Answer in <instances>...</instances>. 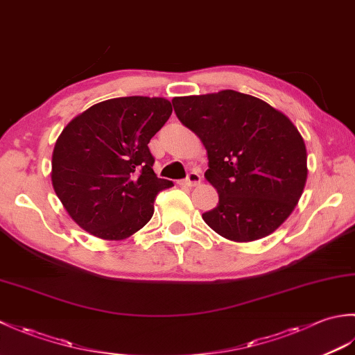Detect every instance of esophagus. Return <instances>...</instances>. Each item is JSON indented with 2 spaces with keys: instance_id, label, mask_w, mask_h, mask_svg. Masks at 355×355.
<instances>
[{
  "instance_id": "1",
  "label": "esophagus",
  "mask_w": 355,
  "mask_h": 355,
  "mask_svg": "<svg viewBox=\"0 0 355 355\" xmlns=\"http://www.w3.org/2000/svg\"><path fill=\"white\" fill-rule=\"evenodd\" d=\"M186 186L189 187H193V186H198L201 183V175L197 172V171H192L189 175H187V178L183 182Z\"/></svg>"
}]
</instances>
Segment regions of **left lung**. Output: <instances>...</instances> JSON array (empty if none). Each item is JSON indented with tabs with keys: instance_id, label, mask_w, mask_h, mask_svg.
Listing matches in <instances>:
<instances>
[{
	"instance_id": "obj_1",
	"label": "left lung",
	"mask_w": 355,
	"mask_h": 355,
	"mask_svg": "<svg viewBox=\"0 0 355 355\" xmlns=\"http://www.w3.org/2000/svg\"><path fill=\"white\" fill-rule=\"evenodd\" d=\"M172 105L207 150L205 178L220 200L202 214L205 223L235 243L273 233L306 183V148L297 128L282 111L233 89L173 97Z\"/></svg>"
}]
</instances>
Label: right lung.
Returning <instances> with one entry per match:
<instances>
[{"instance_id": "right-lung-1", "label": "right lung", "mask_w": 355, "mask_h": 355, "mask_svg": "<svg viewBox=\"0 0 355 355\" xmlns=\"http://www.w3.org/2000/svg\"><path fill=\"white\" fill-rule=\"evenodd\" d=\"M171 114L164 97H116L64 128L51 155V184L80 229L122 241L153 218L157 193L173 183L155 175L148 143Z\"/></svg>"}]
</instances>
